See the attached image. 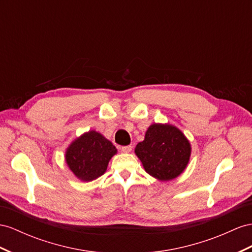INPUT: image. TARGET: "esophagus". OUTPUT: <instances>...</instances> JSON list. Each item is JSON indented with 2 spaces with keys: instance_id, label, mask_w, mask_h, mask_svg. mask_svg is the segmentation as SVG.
Masks as SVG:
<instances>
[{
  "instance_id": "obj_1",
  "label": "esophagus",
  "mask_w": 252,
  "mask_h": 252,
  "mask_svg": "<svg viewBox=\"0 0 252 252\" xmlns=\"http://www.w3.org/2000/svg\"><path fill=\"white\" fill-rule=\"evenodd\" d=\"M120 151L124 152V153H128L132 151V146H124L120 148Z\"/></svg>"
}]
</instances>
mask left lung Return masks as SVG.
Here are the masks:
<instances>
[{"label":"left lung","mask_w":252,"mask_h":252,"mask_svg":"<svg viewBox=\"0 0 252 252\" xmlns=\"http://www.w3.org/2000/svg\"><path fill=\"white\" fill-rule=\"evenodd\" d=\"M190 152L189 139L168 124L151 125L145 139L135 148L145 170L160 181H170L181 175L189 162Z\"/></svg>","instance_id":"left-lung-1"}]
</instances>
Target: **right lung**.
<instances>
[{
  "instance_id": "1",
  "label": "right lung",
  "mask_w": 252,
  "mask_h": 252,
  "mask_svg": "<svg viewBox=\"0 0 252 252\" xmlns=\"http://www.w3.org/2000/svg\"><path fill=\"white\" fill-rule=\"evenodd\" d=\"M117 153L116 147L95 131L84 133L74 139L66 150V163L81 181L88 182L101 177L108 162Z\"/></svg>"
}]
</instances>
